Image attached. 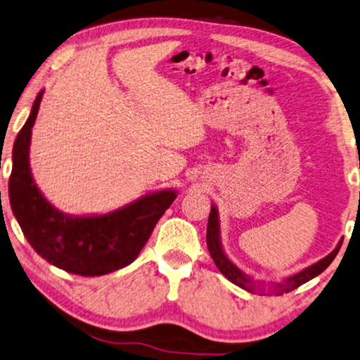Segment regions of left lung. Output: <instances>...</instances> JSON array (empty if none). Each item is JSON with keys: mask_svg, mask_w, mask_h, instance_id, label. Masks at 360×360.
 Masks as SVG:
<instances>
[{"mask_svg": "<svg viewBox=\"0 0 360 360\" xmlns=\"http://www.w3.org/2000/svg\"><path fill=\"white\" fill-rule=\"evenodd\" d=\"M206 240H207V250H209V252H211V257L214 259L215 265H217V269L222 272L224 276H226V278L231 281V283H235L236 286H240V288H243V290L254 292V295H265V292H267V295H276V296L296 290L297 286L304 285L306 281L312 280L317 275L322 274L323 270L327 269L331 262H333V259L336 257V254H338L341 243H342V241H340L338 246H336L335 250L328 254V256L320 259L319 262L309 265V267L301 270V272L291 275V276H288V278H285L281 281H276V283L265 285V283H261V281L252 280V276L243 272L238 265H235L229 257H226V254L222 248V241H220L219 211L214 204L211 206V214H209V220H207Z\"/></svg>", "mask_w": 360, "mask_h": 360, "instance_id": "1", "label": "left lung"}]
</instances>
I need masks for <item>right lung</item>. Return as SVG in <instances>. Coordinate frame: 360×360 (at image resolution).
<instances>
[{
	"instance_id": "add662e5",
	"label": "right lung",
	"mask_w": 360,
	"mask_h": 360,
	"mask_svg": "<svg viewBox=\"0 0 360 360\" xmlns=\"http://www.w3.org/2000/svg\"><path fill=\"white\" fill-rule=\"evenodd\" d=\"M41 90L13 148L9 176L11 207L30 246L49 264L69 274L99 276L131 264L146 245L158 220L175 201L176 191L159 190L108 214L69 215L53 206L38 190L30 172L29 153Z\"/></svg>"
}]
</instances>
